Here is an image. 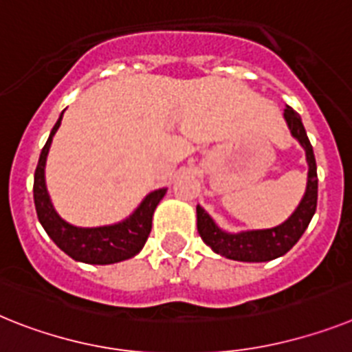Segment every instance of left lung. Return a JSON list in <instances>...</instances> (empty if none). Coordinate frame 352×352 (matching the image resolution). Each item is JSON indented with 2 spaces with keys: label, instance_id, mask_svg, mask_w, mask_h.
I'll list each match as a JSON object with an SVG mask.
<instances>
[{
  "label": "left lung",
  "instance_id": "1",
  "mask_svg": "<svg viewBox=\"0 0 352 352\" xmlns=\"http://www.w3.org/2000/svg\"><path fill=\"white\" fill-rule=\"evenodd\" d=\"M285 120L290 126L292 135L297 138L299 143L304 146V150H306V159H308L309 166L306 195H304L302 202L299 204V208L295 209L294 214L285 223L274 227V229L240 232V234H227V232L220 231L208 212L204 211L200 206H197V229H199L200 238L204 240V243L209 245L214 252L223 256V258L252 263L270 261V259L279 258L299 241V238L306 231V227L309 226L311 217L315 214L318 179L313 146L308 140V134L304 131L300 116L294 109H285Z\"/></svg>",
  "mask_w": 352,
  "mask_h": 352
}]
</instances>
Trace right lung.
<instances>
[{"label":"right lung","mask_w":352,"mask_h":352,"mask_svg":"<svg viewBox=\"0 0 352 352\" xmlns=\"http://www.w3.org/2000/svg\"><path fill=\"white\" fill-rule=\"evenodd\" d=\"M62 114L52 129V134L43 146L39 162L35 168L34 202L37 218L58 249L64 250L67 256L76 261L91 263V265H111V263L132 258L143 249L148 240V234L152 231L153 211L164 197L166 190H157L150 193L138 208V211L129 220L121 221L118 226L82 229V227L69 226L60 220L50 202L46 184H44V164H46V155H48L53 135L60 126Z\"/></svg>","instance_id":"1"}]
</instances>
